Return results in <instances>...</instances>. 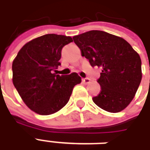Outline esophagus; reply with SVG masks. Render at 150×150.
Instances as JSON below:
<instances>
[{
  "label": "esophagus",
  "mask_w": 150,
  "mask_h": 150,
  "mask_svg": "<svg viewBox=\"0 0 150 150\" xmlns=\"http://www.w3.org/2000/svg\"><path fill=\"white\" fill-rule=\"evenodd\" d=\"M82 81H83V83H84L85 84H88V83H90L91 79H90L89 78H83V79H82Z\"/></svg>",
  "instance_id": "esophagus-1"
}]
</instances>
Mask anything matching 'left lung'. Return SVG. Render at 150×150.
<instances>
[{"label":"left lung","mask_w":150,"mask_h":150,"mask_svg":"<svg viewBox=\"0 0 150 150\" xmlns=\"http://www.w3.org/2000/svg\"><path fill=\"white\" fill-rule=\"evenodd\" d=\"M82 56L91 67L101 68L97 82L101 91L92 98L97 106L119 112L134 98L142 81V60L122 38L100 30H91L73 37Z\"/></svg>","instance_id":"1"}]
</instances>
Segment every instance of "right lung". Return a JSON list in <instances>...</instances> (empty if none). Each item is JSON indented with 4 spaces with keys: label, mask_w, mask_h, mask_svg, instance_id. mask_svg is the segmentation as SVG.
Returning <instances> with one entry per match:
<instances>
[{
    "label": "right lung",
    "mask_w": 150,
    "mask_h": 150,
    "mask_svg": "<svg viewBox=\"0 0 150 150\" xmlns=\"http://www.w3.org/2000/svg\"><path fill=\"white\" fill-rule=\"evenodd\" d=\"M71 37L45 34L23 46L13 62V83L24 103L40 115L59 111L69 101L73 88L81 83L77 73L57 75L62 47Z\"/></svg>",
    "instance_id": "1"
}]
</instances>
